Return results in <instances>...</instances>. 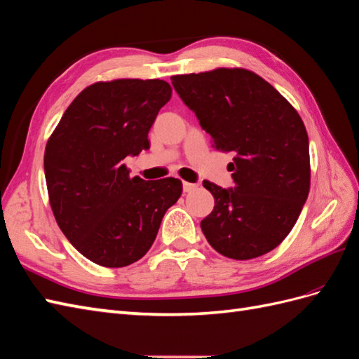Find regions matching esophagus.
<instances>
[{"instance_id":"obj_1","label":"esophagus","mask_w":359,"mask_h":359,"mask_svg":"<svg viewBox=\"0 0 359 359\" xmlns=\"http://www.w3.org/2000/svg\"><path fill=\"white\" fill-rule=\"evenodd\" d=\"M182 189H184V191H194V190L198 189V184H195V182L184 181V182H182Z\"/></svg>"}]
</instances>
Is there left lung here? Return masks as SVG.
<instances>
[{
	"label": "left lung",
	"mask_w": 359,
	"mask_h": 359,
	"mask_svg": "<svg viewBox=\"0 0 359 359\" xmlns=\"http://www.w3.org/2000/svg\"><path fill=\"white\" fill-rule=\"evenodd\" d=\"M216 151L234 154L233 189L210 181L215 208L201 229L219 255L248 260L280 245L308 199L309 138L299 112L256 73L216 68L172 76Z\"/></svg>",
	"instance_id": "obj_1"
}]
</instances>
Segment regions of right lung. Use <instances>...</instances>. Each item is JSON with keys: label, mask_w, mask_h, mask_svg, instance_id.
<instances>
[{"label": "right lung", "mask_w": 359, "mask_h": 359, "mask_svg": "<svg viewBox=\"0 0 359 359\" xmlns=\"http://www.w3.org/2000/svg\"><path fill=\"white\" fill-rule=\"evenodd\" d=\"M170 95L160 79L95 82L48 138L43 170L55 219L72 245L100 266L142 259L182 194L178 178H130L123 164L128 155L149 149L147 134Z\"/></svg>", "instance_id": "1"}]
</instances>
